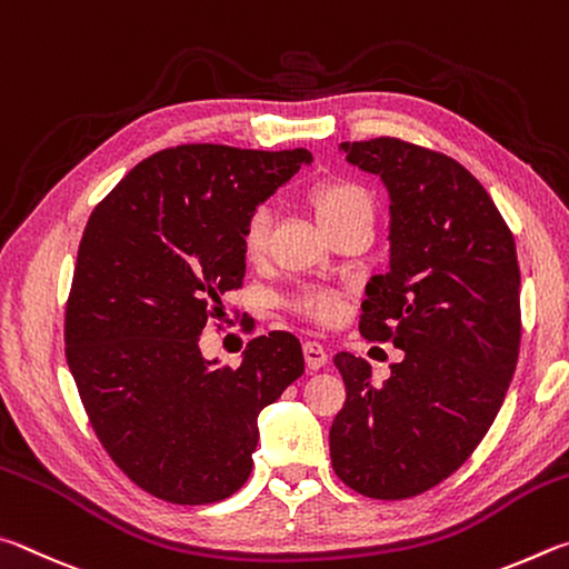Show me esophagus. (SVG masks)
<instances>
[{"instance_id":"1","label":"esophagus","mask_w":569,"mask_h":569,"mask_svg":"<svg viewBox=\"0 0 569 569\" xmlns=\"http://www.w3.org/2000/svg\"><path fill=\"white\" fill-rule=\"evenodd\" d=\"M305 360L310 370H322L327 360H330V355H327L320 342H305Z\"/></svg>"}]
</instances>
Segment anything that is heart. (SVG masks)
Returning a JSON list of instances; mask_svg holds the SVG:
<instances>
[{
	"label": "heart",
	"instance_id": "obj_1",
	"mask_svg": "<svg viewBox=\"0 0 569 569\" xmlns=\"http://www.w3.org/2000/svg\"><path fill=\"white\" fill-rule=\"evenodd\" d=\"M312 204L322 227H332L345 219H370L372 222V197L365 187L347 182V179H330L312 189ZM269 229H272V209L267 204L249 212L242 227V249L249 259H259L267 252ZM297 310L317 322L340 320L345 300L340 292L310 290L297 300Z\"/></svg>",
	"mask_w": 569,
	"mask_h": 569
}]
</instances>
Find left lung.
Returning a JSON list of instances; mask_svg holds the SVG:
<instances>
[{"mask_svg":"<svg viewBox=\"0 0 569 569\" xmlns=\"http://www.w3.org/2000/svg\"><path fill=\"white\" fill-rule=\"evenodd\" d=\"M390 194V264L365 287L360 332L402 350L382 385L362 357H335L347 402L330 430L340 480L405 500L460 470L490 430L520 352V267L485 187L402 139L342 142Z\"/></svg>","mask_w":569,"mask_h":569,"instance_id":"obj_1","label":"left lung"}]
</instances>
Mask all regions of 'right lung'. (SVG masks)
<instances>
[{"label":"right lung","mask_w":569,"mask_h":569,"mask_svg":"<svg viewBox=\"0 0 569 569\" xmlns=\"http://www.w3.org/2000/svg\"><path fill=\"white\" fill-rule=\"evenodd\" d=\"M307 149L182 144L139 162L94 207L79 242L64 345L109 457L159 500L209 505L252 472L257 417L305 372L290 332L254 337L239 367L199 335L242 287V227Z\"/></svg>","instance_id":"right-lung-1"}]
</instances>
